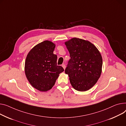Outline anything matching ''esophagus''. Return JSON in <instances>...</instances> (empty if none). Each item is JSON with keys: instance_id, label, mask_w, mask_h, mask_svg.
<instances>
[{"instance_id": "obj_1", "label": "esophagus", "mask_w": 126, "mask_h": 126, "mask_svg": "<svg viewBox=\"0 0 126 126\" xmlns=\"http://www.w3.org/2000/svg\"><path fill=\"white\" fill-rule=\"evenodd\" d=\"M62 66L63 67V68L65 69V68H66V66H65V65L64 64H62Z\"/></svg>"}]
</instances>
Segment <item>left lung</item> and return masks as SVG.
Listing matches in <instances>:
<instances>
[{
	"mask_svg": "<svg viewBox=\"0 0 126 126\" xmlns=\"http://www.w3.org/2000/svg\"><path fill=\"white\" fill-rule=\"evenodd\" d=\"M70 59L65 70L73 88L86 91L93 87L100 77L102 59L96 47L90 42L73 38L66 42Z\"/></svg>",
	"mask_w": 126,
	"mask_h": 126,
	"instance_id": "obj_1",
	"label": "left lung"
}]
</instances>
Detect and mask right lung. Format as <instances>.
<instances>
[{"label": "right lung", "instance_id": "1", "mask_svg": "<svg viewBox=\"0 0 126 126\" xmlns=\"http://www.w3.org/2000/svg\"><path fill=\"white\" fill-rule=\"evenodd\" d=\"M55 45L45 40L35 46L26 59L25 72L30 84L42 92L47 91L55 85L59 74L64 71L57 65V56L53 52Z\"/></svg>", "mask_w": 126, "mask_h": 126}]
</instances>
